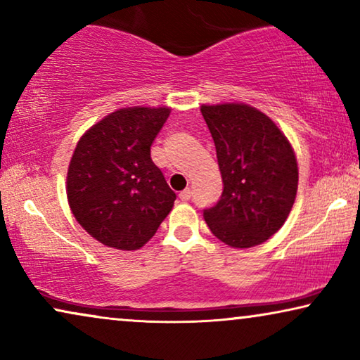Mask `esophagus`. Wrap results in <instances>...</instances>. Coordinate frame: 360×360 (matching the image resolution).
<instances>
[{"mask_svg":"<svg viewBox=\"0 0 360 360\" xmlns=\"http://www.w3.org/2000/svg\"><path fill=\"white\" fill-rule=\"evenodd\" d=\"M179 196H180L181 201H188V200L191 198V190L186 188V190H184V191H180Z\"/></svg>","mask_w":360,"mask_h":360,"instance_id":"esophagus-1","label":"esophagus"}]
</instances>
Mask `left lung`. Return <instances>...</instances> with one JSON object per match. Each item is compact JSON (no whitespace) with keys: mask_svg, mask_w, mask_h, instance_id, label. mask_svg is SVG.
<instances>
[{"mask_svg":"<svg viewBox=\"0 0 360 360\" xmlns=\"http://www.w3.org/2000/svg\"><path fill=\"white\" fill-rule=\"evenodd\" d=\"M223 179V195L203 218L216 238L236 249L277 233L293 208L298 164L283 131L245 103L201 105Z\"/></svg>","mask_w":360,"mask_h":360,"instance_id":"1","label":"left lung"}]
</instances>
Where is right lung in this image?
<instances>
[{"instance_id": "obj_1", "label": "right lung", "mask_w": 360, "mask_h": 360, "mask_svg": "<svg viewBox=\"0 0 360 360\" xmlns=\"http://www.w3.org/2000/svg\"><path fill=\"white\" fill-rule=\"evenodd\" d=\"M169 106L121 108L77 142L67 200L78 224L108 248L137 250L174 208L175 193L150 159Z\"/></svg>"}]
</instances>
